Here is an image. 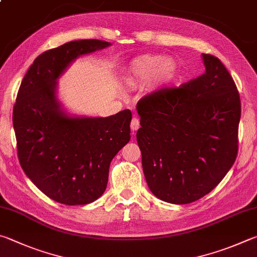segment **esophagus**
Listing matches in <instances>:
<instances>
[{"instance_id":"obj_1","label":"esophagus","mask_w":257,"mask_h":257,"mask_svg":"<svg viewBox=\"0 0 257 257\" xmlns=\"http://www.w3.org/2000/svg\"><path fill=\"white\" fill-rule=\"evenodd\" d=\"M141 127V122H139V119L137 116H134L133 120H132V123H130V128H132L133 132H136V130L139 129Z\"/></svg>"}]
</instances>
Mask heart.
Listing matches in <instances>:
<instances>
[{"label":"heart","mask_w":257,"mask_h":257,"mask_svg":"<svg viewBox=\"0 0 257 257\" xmlns=\"http://www.w3.org/2000/svg\"><path fill=\"white\" fill-rule=\"evenodd\" d=\"M177 63L173 58L162 57L158 54H147L135 58L128 65L125 82L130 86H139L152 82L157 86L169 85L177 76Z\"/></svg>","instance_id":"obj_1"}]
</instances>
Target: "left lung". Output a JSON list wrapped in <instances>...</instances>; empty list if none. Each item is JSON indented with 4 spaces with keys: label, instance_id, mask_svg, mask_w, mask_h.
<instances>
[{
    "label": "left lung",
    "instance_id": "1",
    "mask_svg": "<svg viewBox=\"0 0 257 257\" xmlns=\"http://www.w3.org/2000/svg\"><path fill=\"white\" fill-rule=\"evenodd\" d=\"M202 56V75L158 88L137 103L145 179L158 199L170 203H190L208 194L238 153V90L220 59Z\"/></svg>",
    "mask_w": 257,
    "mask_h": 257
}]
</instances>
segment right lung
Listing matches in <instances>:
<instances>
[{"label": "right lung", "instance_id": "obj_1", "mask_svg": "<svg viewBox=\"0 0 257 257\" xmlns=\"http://www.w3.org/2000/svg\"><path fill=\"white\" fill-rule=\"evenodd\" d=\"M109 45L75 40L39 55L23 77L13 108L22 170L41 192L67 206L101 197L111 161L130 141V110L106 118H68L55 96L56 80L72 60Z\"/></svg>", "mask_w": 257, "mask_h": 257}]
</instances>
